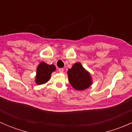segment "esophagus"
<instances>
[{
	"label": "esophagus",
	"instance_id": "obj_1",
	"mask_svg": "<svg viewBox=\"0 0 132 132\" xmlns=\"http://www.w3.org/2000/svg\"><path fill=\"white\" fill-rule=\"evenodd\" d=\"M58 71L60 73H62L64 71V68H59Z\"/></svg>",
	"mask_w": 132,
	"mask_h": 132
}]
</instances>
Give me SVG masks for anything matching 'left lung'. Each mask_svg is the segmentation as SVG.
Listing matches in <instances>:
<instances>
[{
  "label": "left lung",
  "mask_w": 132,
  "mask_h": 132,
  "mask_svg": "<svg viewBox=\"0 0 132 132\" xmlns=\"http://www.w3.org/2000/svg\"><path fill=\"white\" fill-rule=\"evenodd\" d=\"M67 73L69 82L75 89L83 90L91 86V76L82 67L80 62H77L73 64Z\"/></svg>",
  "instance_id": "1"
}]
</instances>
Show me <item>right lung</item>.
<instances>
[{
    "label": "right lung",
    "instance_id": "add662e5",
    "mask_svg": "<svg viewBox=\"0 0 132 132\" xmlns=\"http://www.w3.org/2000/svg\"><path fill=\"white\" fill-rule=\"evenodd\" d=\"M55 70L54 65H48L45 62H41L37 68V75L36 82L38 84H45L50 79V75Z\"/></svg>",
    "mask_w": 132,
    "mask_h": 132
}]
</instances>
